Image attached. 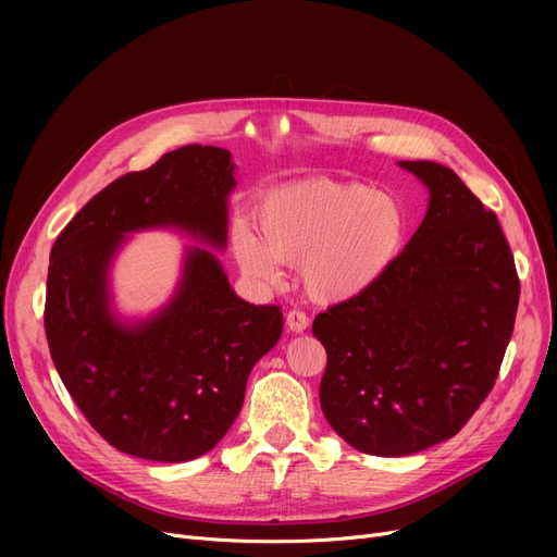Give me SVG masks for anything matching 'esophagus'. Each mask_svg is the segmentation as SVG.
I'll list each match as a JSON object with an SVG mask.
<instances>
[{
    "instance_id": "1",
    "label": "esophagus",
    "mask_w": 557,
    "mask_h": 557,
    "mask_svg": "<svg viewBox=\"0 0 557 557\" xmlns=\"http://www.w3.org/2000/svg\"><path fill=\"white\" fill-rule=\"evenodd\" d=\"M286 327L294 332V334H302L309 327V318L302 311H298V309L288 311L286 313Z\"/></svg>"
}]
</instances>
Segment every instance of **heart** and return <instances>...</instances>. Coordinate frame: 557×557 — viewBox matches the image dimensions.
<instances>
[{"mask_svg":"<svg viewBox=\"0 0 557 557\" xmlns=\"http://www.w3.org/2000/svg\"><path fill=\"white\" fill-rule=\"evenodd\" d=\"M257 225L259 234L248 223L232 230L242 273L273 286L280 263H298L305 294L320 305L368 294L397 267L411 239V212L397 194L327 178L271 189L257 208Z\"/></svg>","mask_w":557,"mask_h":557,"instance_id":"1","label":"heart"}]
</instances>
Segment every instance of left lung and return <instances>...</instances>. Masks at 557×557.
<instances>
[{"label":"left lung","mask_w":557,"mask_h":557,"mask_svg":"<svg viewBox=\"0 0 557 557\" xmlns=\"http://www.w3.org/2000/svg\"><path fill=\"white\" fill-rule=\"evenodd\" d=\"M426 214L397 267L313 320L327 349L320 406L347 445L408 456L454 437L499 374L519 280L494 212L435 162H397Z\"/></svg>","instance_id":"left-lung-1"}]
</instances>
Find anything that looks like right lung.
<instances>
[{
  "label": "right lung",
  "mask_w": 557,
  "mask_h": 557,
  "mask_svg": "<svg viewBox=\"0 0 557 557\" xmlns=\"http://www.w3.org/2000/svg\"><path fill=\"white\" fill-rule=\"evenodd\" d=\"M234 187L230 151L183 146L99 191L51 248L53 366L87 422L124 454L185 462L214 449L242 411L250 370L282 336L280 307L239 298L209 250L227 248ZM146 228L183 231L209 248L184 251L162 308L124 317L111 296L113 259Z\"/></svg>",
  "instance_id": "1"
}]
</instances>
